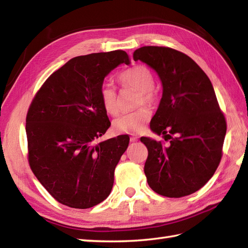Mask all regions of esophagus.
<instances>
[{"label": "esophagus", "mask_w": 248, "mask_h": 248, "mask_svg": "<svg viewBox=\"0 0 248 248\" xmlns=\"http://www.w3.org/2000/svg\"><path fill=\"white\" fill-rule=\"evenodd\" d=\"M138 140H139V138H138V136H136V135H132V136H131V138H130V140L132 141V143H133V141H136Z\"/></svg>", "instance_id": "1"}]
</instances>
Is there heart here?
I'll return each instance as SVG.
<instances>
[{
	"mask_svg": "<svg viewBox=\"0 0 248 248\" xmlns=\"http://www.w3.org/2000/svg\"><path fill=\"white\" fill-rule=\"evenodd\" d=\"M118 81L124 87H130L138 91L136 105H154L157 94L154 87L155 78L148 67L139 65L124 70L118 76ZM100 99L103 108L108 114H118V98L116 88L109 83L102 84L100 88ZM151 113L148 108L141 107L133 112L120 115L113 123V130L119 134L140 133L144 130L150 119Z\"/></svg>",
	"mask_w": 248,
	"mask_h": 248,
	"instance_id": "obj_1",
	"label": "heart"
}]
</instances>
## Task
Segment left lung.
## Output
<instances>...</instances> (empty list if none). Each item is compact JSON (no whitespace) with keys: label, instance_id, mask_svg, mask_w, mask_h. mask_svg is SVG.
<instances>
[{"label":"left lung","instance_id":"obj_1","mask_svg":"<svg viewBox=\"0 0 248 248\" xmlns=\"http://www.w3.org/2000/svg\"><path fill=\"white\" fill-rule=\"evenodd\" d=\"M133 59L155 69L163 85L150 129L168 144L140 139L147 182L162 196H187L212 178L223 155L227 124L212 83L191 57L167 46H141Z\"/></svg>","mask_w":248,"mask_h":248}]
</instances>
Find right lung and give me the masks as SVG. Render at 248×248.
<instances>
[{
	"instance_id": "right-lung-1",
	"label": "right lung",
	"mask_w": 248,
	"mask_h": 248,
	"mask_svg": "<svg viewBox=\"0 0 248 248\" xmlns=\"http://www.w3.org/2000/svg\"><path fill=\"white\" fill-rule=\"evenodd\" d=\"M130 64L123 50L73 57L39 88L26 115L31 171L57 202L88 209L109 195L130 138L94 144L110 123L100 99L104 78Z\"/></svg>"
}]
</instances>
